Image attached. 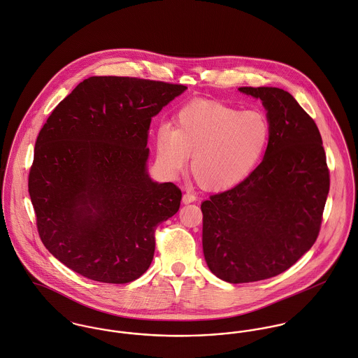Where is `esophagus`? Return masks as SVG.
I'll use <instances>...</instances> for the list:
<instances>
[{
  "label": "esophagus",
  "mask_w": 358,
  "mask_h": 358,
  "mask_svg": "<svg viewBox=\"0 0 358 358\" xmlns=\"http://www.w3.org/2000/svg\"><path fill=\"white\" fill-rule=\"evenodd\" d=\"M195 199H196V195L193 194V193H185L183 194V198H182V201H183V203H192V202H194Z\"/></svg>",
  "instance_id": "obj_1"
}]
</instances>
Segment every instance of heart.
Returning <instances> with one entry per match:
<instances>
[{"label":"heart","instance_id":"heart-1","mask_svg":"<svg viewBox=\"0 0 358 358\" xmlns=\"http://www.w3.org/2000/svg\"><path fill=\"white\" fill-rule=\"evenodd\" d=\"M271 123L261 110H242L219 101H195L173 117V130L156 131L157 164L179 173L192 157V173L208 190H227L252 175L269 142Z\"/></svg>","mask_w":358,"mask_h":358}]
</instances>
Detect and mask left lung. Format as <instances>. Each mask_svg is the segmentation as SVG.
Wrapping results in <instances>:
<instances>
[{
  "label": "left lung",
  "instance_id": "left-lung-1",
  "mask_svg": "<svg viewBox=\"0 0 358 358\" xmlns=\"http://www.w3.org/2000/svg\"><path fill=\"white\" fill-rule=\"evenodd\" d=\"M260 98L271 142L260 165L231 190L201 203L209 269L228 283L273 278L316 242L329 192L320 131L295 98L278 87H239Z\"/></svg>",
  "mask_w": 358,
  "mask_h": 358
}]
</instances>
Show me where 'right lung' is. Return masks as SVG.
I'll return each mask as SVG.
<instances>
[{"label":"right lung","mask_w":358,"mask_h":358,"mask_svg":"<svg viewBox=\"0 0 358 358\" xmlns=\"http://www.w3.org/2000/svg\"><path fill=\"white\" fill-rule=\"evenodd\" d=\"M187 87L92 76L39 131L29 193L45 248L73 272L124 285L150 266L156 228L180 206L173 183L146 169L152 117Z\"/></svg>","instance_id":"obj_1"}]
</instances>
